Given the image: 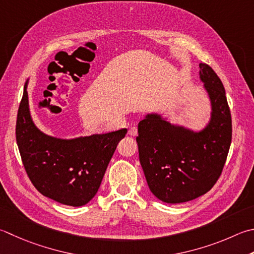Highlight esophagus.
<instances>
[{"instance_id": "esophagus-1", "label": "esophagus", "mask_w": 254, "mask_h": 254, "mask_svg": "<svg viewBox=\"0 0 254 254\" xmlns=\"http://www.w3.org/2000/svg\"><path fill=\"white\" fill-rule=\"evenodd\" d=\"M128 134H130L131 136H136L137 135V127H130V130H128Z\"/></svg>"}]
</instances>
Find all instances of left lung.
<instances>
[{
    "mask_svg": "<svg viewBox=\"0 0 254 254\" xmlns=\"http://www.w3.org/2000/svg\"><path fill=\"white\" fill-rule=\"evenodd\" d=\"M199 79L210 102L200 130L172 123L162 114L138 122L140 163L148 188L166 203L195 199L209 191L222 172L231 144V114L223 84L212 68L199 64Z\"/></svg>",
    "mask_w": 254,
    "mask_h": 254,
    "instance_id": "left-lung-1",
    "label": "left lung"
}]
</instances>
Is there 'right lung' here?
Returning a JSON list of instances; mask_svg holds the SVG:
<instances>
[{
    "label": "right lung",
    "instance_id": "obj_1",
    "mask_svg": "<svg viewBox=\"0 0 254 254\" xmlns=\"http://www.w3.org/2000/svg\"><path fill=\"white\" fill-rule=\"evenodd\" d=\"M28 79L16 121V142L35 188L63 205L80 207L96 196L108 164L127 128L73 138L48 135L34 123L29 110Z\"/></svg>",
    "mask_w": 254,
    "mask_h": 254
}]
</instances>
